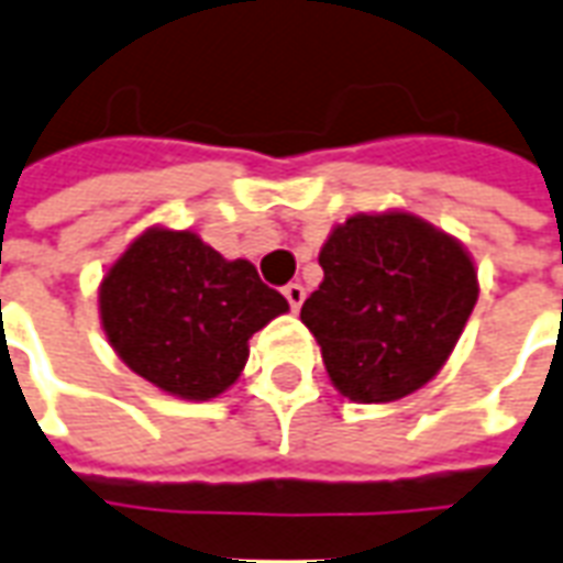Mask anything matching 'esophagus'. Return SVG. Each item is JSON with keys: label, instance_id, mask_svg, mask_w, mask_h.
Returning <instances> with one entry per match:
<instances>
[{"label": "esophagus", "instance_id": "34e87169", "mask_svg": "<svg viewBox=\"0 0 563 563\" xmlns=\"http://www.w3.org/2000/svg\"><path fill=\"white\" fill-rule=\"evenodd\" d=\"M283 295H286V301H289L292 310H298V307L305 305V286H301V283H289V286H283Z\"/></svg>", "mask_w": 563, "mask_h": 563}]
</instances>
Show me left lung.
Listing matches in <instances>:
<instances>
[{
  "label": "left lung",
  "mask_w": 563,
  "mask_h": 563,
  "mask_svg": "<svg viewBox=\"0 0 563 563\" xmlns=\"http://www.w3.org/2000/svg\"><path fill=\"white\" fill-rule=\"evenodd\" d=\"M301 307L331 383L358 404L422 389L446 365L479 295L467 250L404 210L355 213L319 250Z\"/></svg>",
  "instance_id": "1"
}]
</instances>
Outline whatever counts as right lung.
<instances>
[{"label": "right lung", "instance_id": "obj_1", "mask_svg": "<svg viewBox=\"0 0 563 563\" xmlns=\"http://www.w3.org/2000/svg\"><path fill=\"white\" fill-rule=\"evenodd\" d=\"M289 305L246 258H222L196 232L147 229L99 286L114 353L184 401H210L241 377L250 346Z\"/></svg>", "mask_w": 563, "mask_h": 563}]
</instances>
